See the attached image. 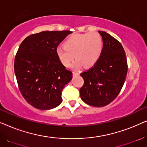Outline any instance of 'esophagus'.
I'll return each mask as SVG.
<instances>
[{"label":"esophagus","mask_w":147,"mask_h":147,"mask_svg":"<svg viewBox=\"0 0 147 147\" xmlns=\"http://www.w3.org/2000/svg\"><path fill=\"white\" fill-rule=\"evenodd\" d=\"M79 73L78 72H76V71H73V76H78L79 75Z\"/></svg>","instance_id":"1"}]
</instances>
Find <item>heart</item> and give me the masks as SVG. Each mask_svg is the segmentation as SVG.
<instances>
[{"label": "heart", "mask_w": 147, "mask_h": 147, "mask_svg": "<svg viewBox=\"0 0 147 147\" xmlns=\"http://www.w3.org/2000/svg\"><path fill=\"white\" fill-rule=\"evenodd\" d=\"M103 47V40L96 32L74 34L64 41L63 47L57 48L56 55L65 67L70 65L74 56L77 60L72 64V67L78 68L82 64L90 67L99 60Z\"/></svg>", "instance_id": "obj_1"}]
</instances>
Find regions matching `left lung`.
Instances as JSON below:
<instances>
[{
  "label": "left lung",
  "mask_w": 147,
  "mask_h": 147,
  "mask_svg": "<svg viewBox=\"0 0 147 147\" xmlns=\"http://www.w3.org/2000/svg\"><path fill=\"white\" fill-rule=\"evenodd\" d=\"M104 47L94 67L80 74L84 84L80 88L82 100L88 105L102 107L109 104L119 94L128 71L124 48L106 32L99 31Z\"/></svg>",
  "instance_id": "8db88e82"
}]
</instances>
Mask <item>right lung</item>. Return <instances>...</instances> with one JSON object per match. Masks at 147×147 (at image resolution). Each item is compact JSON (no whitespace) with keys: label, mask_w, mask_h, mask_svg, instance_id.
<instances>
[{"label":"right lung","mask_w":147,"mask_h":147,"mask_svg":"<svg viewBox=\"0 0 147 147\" xmlns=\"http://www.w3.org/2000/svg\"><path fill=\"white\" fill-rule=\"evenodd\" d=\"M69 31H42L26 37L15 58L14 69L20 92L29 104L50 110L62 102L61 92L72 79L56 55Z\"/></svg>","instance_id":"1"}]
</instances>
